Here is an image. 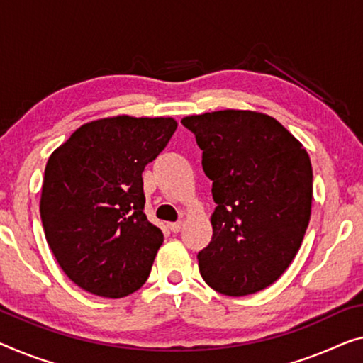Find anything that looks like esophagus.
Masks as SVG:
<instances>
[{
    "mask_svg": "<svg viewBox=\"0 0 363 363\" xmlns=\"http://www.w3.org/2000/svg\"><path fill=\"white\" fill-rule=\"evenodd\" d=\"M167 228H169L172 233H177L182 228V221H174V223H169L167 225Z\"/></svg>",
    "mask_w": 363,
    "mask_h": 363,
    "instance_id": "esophagus-1",
    "label": "esophagus"
}]
</instances>
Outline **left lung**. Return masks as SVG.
<instances>
[{"label": "left lung", "mask_w": 363, "mask_h": 363, "mask_svg": "<svg viewBox=\"0 0 363 363\" xmlns=\"http://www.w3.org/2000/svg\"><path fill=\"white\" fill-rule=\"evenodd\" d=\"M216 207L212 241L197 254L207 285L228 296L274 284L298 252L310 223L311 161L282 123L254 111L187 116Z\"/></svg>", "instance_id": "obj_1"}]
</instances>
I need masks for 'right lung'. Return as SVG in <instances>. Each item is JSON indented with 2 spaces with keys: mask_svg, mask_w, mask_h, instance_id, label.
<instances>
[{
  "mask_svg": "<svg viewBox=\"0 0 363 363\" xmlns=\"http://www.w3.org/2000/svg\"><path fill=\"white\" fill-rule=\"evenodd\" d=\"M176 128L172 117L99 118L48 158L43 231L63 272L89 294L122 298L147 282L163 231L143 213L142 172Z\"/></svg>",
  "mask_w": 363,
  "mask_h": 363,
  "instance_id": "add662e5",
  "label": "right lung"
}]
</instances>
